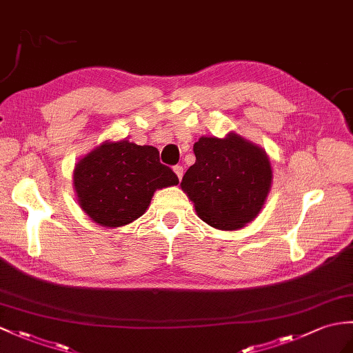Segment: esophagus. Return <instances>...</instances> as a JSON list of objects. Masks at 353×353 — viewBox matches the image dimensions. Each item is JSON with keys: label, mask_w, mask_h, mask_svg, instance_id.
I'll use <instances>...</instances> for the list:
<instances>
[{"label": "esophagus", "mask_w": 353, "mask_h": 353, "mask_svg": "<svg viewBox=\"0 0 353 353\" xmlns=\"http://www.w3.org/2000/svg\"><path fill=\"white\" fill-rule=\"evenodd\" d=\"M173 170H174L176 176L179 177V180H182V177H183V167L182 165H176Z\"/></svg>", "instance_id": "34e87169"}]
</instances>
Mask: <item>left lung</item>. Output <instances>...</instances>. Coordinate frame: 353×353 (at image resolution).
Returning a JSON list of instances; mask_svg holds the SVG:
<instances>
[{"mask_svg":"<svg viewBox=\"0 0 353 353\" xmlns=\"http://www.w3.org/2000/svg\"><path fill=\"white\" fill-rule=\"evenodd\" d=\"M195 163L182 179L204 223L218 230H237L259 215L272 183L268 154L237 134L201 137L194 144Z\"/></svg>","mask_w":353,"mask_h":353,"instance_id":"1","label":"left lung"}]
</instances>
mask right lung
Masks as SVG:
<instances>
[{
	"mask_svg": "<svg viewBox=\"0 0 353 353\" xmlns=\"http://www.w3.org/2000/svg\"><path fill=\"white\" fill-rule=\"evenodd\" d=\"M177 183L174 171L159 162L157 147L128 139L102 143L73 170L81 209L111 228L132 223L149 208L154 191Z\"/></svg>",
	"mask_w": 353,
	"mask_h": 353,
	"instance_id": "obj_1",
	"label": "right lung"
}]
</instances>
